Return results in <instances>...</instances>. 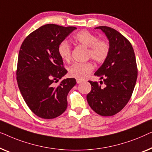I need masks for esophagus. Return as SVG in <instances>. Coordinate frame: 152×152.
<instances>
[{"label":"esophagus","mask_w":152,"mask_h":152,"mask_svg":"<svg viewBox=\"0 0 152 152\" xmlns=\"http://www.w3.org/2000/svg\"><path fill=\"white\" fill-rule=\"evenodd\" d=\"M83 81H84L83 80V79H80V78H76V82H77V83H82Z\"/></svg>","instance_id":"1"}]
</instances>
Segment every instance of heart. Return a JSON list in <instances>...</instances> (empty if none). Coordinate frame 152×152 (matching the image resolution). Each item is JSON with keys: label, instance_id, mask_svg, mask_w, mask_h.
Instances as JSON below:
<instances>
[{"label": "heart", "instance_id": "b5f03b06", "mask_svg": "<svg viewBox=\"0 0 152 152\" xmlns=\"http://www.w3.org/2000/svg\"><path fill=\"white\" fill-rule=\"evenodd\" d=\"M76 43L88 48L87 56L98 63H101L108 57L110 51V44L103 39H98L95 34L88 31H79L74 36ZM58 52L64 61L69 63L72 60V52L69 45L66 41L59 44ZM94 69L93 64L90 62L75 63L68 69L70 76L78 78H84L91 73Z\"/></svg>", "mask_w": 152, "mask_h": 152}]
</instances>
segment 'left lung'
<instances>
[{"label":"left lung","mask_w":152,"mask_h":152,"mask_svg":"<svg viewBox=\"0 0 152 152\" xmlns=\"http://www.w3.org/2000/svg\"><path fill=\"white\" fill-rule=\"evenodd\" d=\"M96 29L105 34L110 51L94 74L102 80H89L91 89L87 95V100L98 114L111 116L121 112L131 98L138 76L137 65L134 49L125 36L110 27L99 26Z\"/></svg>","instance_id":"left-lung-1"}]
</instances>
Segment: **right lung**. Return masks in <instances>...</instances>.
Returning <instances> with one entry per match:
<instances>
[{
    "label": "right lung",
    "instance_id": "add662e5",
    "mask_svg": "<svg viewBox=\"0 0 152 152\" xmlns=\"http://www.w3.org/2000/svg\"><path fill=\"white\" fill-rule=\"evenodd\" d=\"M76 29L42 25L29 34L21 45L16 69L18 86L27 106L40 118H55L67 107V94L76 81L67 78L55 85L67 73L58 48Z\"/></svg>",
    "mask_w": 152,
    "mask_h": 152
}]
</instances>
